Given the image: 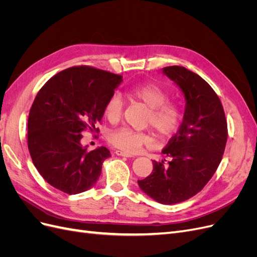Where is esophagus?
I'll list each match as a JSON object with an SVG mask.
<instances>
[{"label": "esophagus", "mask_w": 257, "mask_h": 257, "mask_svg": "<svg viewBox=\"0 0 257 257\" xmlns=\"http://www.w3.org/2000/svg\"><path fill=\"white\" fill-rule=\"evenodd\" d=\"M115 154L119 155V157H125V158H134V155L132 153L125 152V151H121V150H115Z\"/></svg>", "instance_id": "esophagus-1"}]
</instances>
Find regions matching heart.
I'll return each mask as SVG.
<instances>
[{
  "label": "heart",
  "instance_id": "obj_1",
  "mask_svg": "<svg viewBox=\"0 0 257 257\" xmlns=\"http://www.w3.org/2000/svg\"><path fill=\"white\" fill-rule=\"evenodd\" d=\"M126 95L148 107L144 123L151 125L161 139H166L176 133L182 120V109L179 103L168 99L169 92L166 89L157 83L147 82L128 88ZM122 107L121 97L112 94L104 107L105 118L111 123L118 122L122 115ZM108 139L121 150L135 152L143 146L151 144L152 135L149 130L121 127L111 132Z\"/></svg>",
  "mask_w": 257,
  "mask_h": 257
}]
</instances>
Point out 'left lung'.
Instances as JSON below:
<instances>
[{"mask_svg": "<svg viewBox=\"0 0 257 257\" xmlns=\"http://www.w3.org/2000/svg\"><path fill=\"white\" fill-rule=\"evenodd\" d=\"M186 99L183 121L162 153L151 175L138 185L160 204H178L196 195L214 175L227 142V122L221 100L210 84L182 66L163 69Z\"/></svg>", "mask_w": 257, "mask_h": 257, "instance_id": "left-lung-1", "label": "left lung"}]
</instances>
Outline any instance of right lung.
<instances>
[{
  "instance_id": "add662e5",
  "label": "right lung",
  "mask_w": 257,
  "mask_h": 257,
  "mask_svg": "<svg viewBox=\"0 0 257 257\" xmlns=\"http://www.w3.org/2000/svg\"><path fill=\"white\" fill-rule=\"evenodd\" d=\"M122 76L88 65L64 69L46 82L30 109L28 147L38 173L53 188L74 195L89 190L110 157L106 147L89 151L83 132L99 133L96 124Z\"/></svg>"
}]
</instances>
